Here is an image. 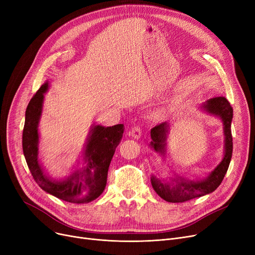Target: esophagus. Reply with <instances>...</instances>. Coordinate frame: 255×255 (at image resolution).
Segmentation results:
<instances>
[{
    "label": "esophagus",
    "instance_id": "34e87169",
    "mask_svg": "<svg viewBox=\"0 0 255 255\" xmlns=\"http://www.w3.org/2000/svg\"><path fill=\"white\" fill-rule=\"evenodd\" d=\"M129 135H131L134 139H138L141 136V128L139 126L132 127L129 131Z\"/></svg>",
    "mask_w": 255,
    "mask_h": 255
}]
</instances>
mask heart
<instances>
[{"label":"heart","instance_id":"obj_1","mask_svg":"<svg viewBox=\"0 0 255 255\" xmlns=\"http://www.w3.org/2000/svg\"><path fill=\"white\" fill-rule=\"evenodd\" d=\"M159 116H160V115H159V113H157V112L153 114V118H158Z\"/></svg>","mask_w":255,"mask_h":255}]
</instances>
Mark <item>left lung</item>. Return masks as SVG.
Masks as SVG:
<instances>
[{"instance_id": "8db88e82", "label": "left lung", "mask_w": 255, "mask_h": 255, "mask_svg": "<svg viewBox=\"0 0 255 255\" xmlns=\"http://www.w3.org/2000/svg\"><path fill=\"white\" fill-rule=\"evenodd\" d=\"M202 109L216 117L223 123L224 132V156L221 162L214 168L204 180H189L184 177H176L171 181H165L152 176L151 183L156 193L168 203H184L187 200L197 198L215 191L221 184L225 173L229 169L233 155L232 121L233 107L225 97H215L207 100ZM169 124L167 122L156 125L151 129V148L164 156Z\"/></svg>"}]
</instances>
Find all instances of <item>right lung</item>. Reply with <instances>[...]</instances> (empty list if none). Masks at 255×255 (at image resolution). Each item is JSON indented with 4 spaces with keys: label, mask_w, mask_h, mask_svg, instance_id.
I'll use <instances>...</instances> for the list:
<instances>
[{
    "label": "right lung",
    "mask_w": 255,
    "mask_h": 255,
    "mask_svg": "<svg viewBox=\"0 0 255 255\" xmlns=\"http://www.w3.org/2000/svg\"><path fill=\"white\" fill-rule=\"evenodd\" d=\"M48 87V82L40 87L25 111L22 150L26 164L36 183L45 192L72 204L90 203L105 188L107 171L117 146L123 137L124 125H93L84 149V166L75 169L63 180L51 179L38 159V124L42 114L44 93Z\"/></svg>",
    "instance_id": "obj_1"
}]
</instances>
